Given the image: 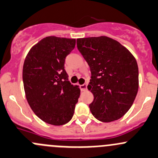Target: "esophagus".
I'll use <instances>...</instances> for the list:
<instances>
[{"label":"esophagus","mask_w":158,"mask_h":158,"mask_svg":"<svg viewBox=\"0 0 158 158\" xmlns=\"http://www.w3.org/2000/svg\"><path fill=\"white\" fill-rule=\"evenodd\" d=\"M80 89H81V91H82V92H85V91L87 90V85H86V84L81 85Z\"/></svg>","instance_id":"1"}]
</instances>
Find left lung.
Returning <instances> with one entry per match:
<instances>
[{"instance_id": "left-lung-1", "label": "left lung", "mask_w": 158, "mask_h": 158, "mask_svg": "<svg viewBox=\"0 0 158 158\" xmlns=\"http://www.w3.org/2000/svg\"><path fill=\"white\" fill-rule=\"evenodd\" d=\"M76 41L92 73L88 85L94 95L91 112L101 122L121 118L132 107L139 89L135 57L120 43L106 36Z\"/></svg>"}]
</instances>
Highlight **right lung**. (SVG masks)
Returning <instances> with one entry per match:
<instances>
[{"instance_id": "add662e5", "label": "right lung", "mask_w": 158, "mask_h": 158, "mask_svg": "<svg viewBox=\"0 0 158 158\" xmlns=\"http://www.w3.org/2000/svg\"><path fill=\"white\" fill-rule=\"evenodd\" d=\"M76 39L48 36L33 46L23 69L26 97L41 120L54 126L72 119L80 89L69 82L65 59L74 49Z\"/></svg>"}]
</instances>
